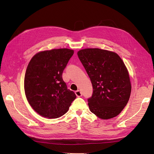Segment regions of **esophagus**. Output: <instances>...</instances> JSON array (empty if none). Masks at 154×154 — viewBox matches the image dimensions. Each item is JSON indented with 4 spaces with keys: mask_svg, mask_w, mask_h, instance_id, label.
<instances>
[{
    "mask_svg": "<svg viewBox=\"0 0 154 154\" xmlns=\"http://www.w3.org/2000/svg\"><path fill=\"white\" fill-rule=\"evenodd\" d=\"M75 94L77 97H81L82 96V93L80 92V91H79V90H78L75 92Z\"/></svg>",
    "mask_w": 154,
    "mask_h": 154,
    "instance_id": "1",
    "label": "esophagus"
}]
</instances>
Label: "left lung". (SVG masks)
I'll return each instance as SVG.
<instances>
[{
  "label": "left lung",
  "mask_w": 154,
  "mask_h": 154,
  "mask_svg": "<svg viewBox=\"0 0 154 154\" xmlns=\"http://www.w3.org/2000/svg\"><path fill=\"white\" fill-rule=\"evenodd\" d=\"M78 56L89 76L93 87L88 105L99 118L109 119L120 114L131 93L127 67L114 52L98 48L80 50Z\"/></svg>",
  "instance_id": "obj_1"
}]
</instances>
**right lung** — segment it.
I'll return each mask as SVG.
<instances>
[{
  "label": "right lung",
  "mask_w": 154,
  "mask_h": 154,
  "mask_svg": "<svg viewBox=\"0 0 154 154\" xmlns=\"http://www.w3.org/2000/svg\"><path fill=\"white\" fill-rule=\"evenodd\" d=\"M73 54L72 49H54L40 51L30 60L24 78L25 94L29 105L41 116L61 117L76 97L62 79Z\"/></svg>",
  "instance_id": "obj_1"
}]
</instances>
